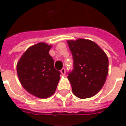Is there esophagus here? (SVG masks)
Masks as SVG:
<instances>
[{
  "label": "esophagus",
  "mask_w": 126,
  "mask_h": 126,
  "mask_svg": "<svg viewBox=\"0 0 126 126\" xmlns=\"http://www.w3.org/2000/svg\"><path fill=\"white\" fill-rule=\"evenodd\" d=\"M61 73L62 74H65V68H63V69H61Z\"/></svg>",
  "instance_id": "34e87169"
}]
</instances>
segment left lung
I'll list each match as a JSON object with an SVG mask.
<instances>
[{
    "label": "left lung",
    "instance_id": "obj_1",
    "mask_svg": "<svg viewBox=\"0 0 126 126\" xmlns=\"http://www.w3.org/2000/svg\"><path fill=\"white\" fill-rule=\"evenodd\" d=\"M67 44L74 60V69L67 76L72 92L79 98L92 97L105 82L109 71L108 57L90 40H67Z\"/></svg>",
    "mask_w": 126,
    "mask_h": 126
}]
</instances>
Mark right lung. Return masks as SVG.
I'll list each match as a JSON object with an SVG mask.
<instances>
[{
	"instance_id": "add662e5",
	"label": "right lung",
	"mask_w": 126,
	"mask_h": 126,
	"mask_svg": "<svg viewBox=\"0 0 126 126\" xmlns=\"http://www.w3.org/2000/svg\"><path fill=\"white\" fill-rule=\"evenodd\" d=\"M52 46L40 42L28 48L17 65L21 84L29 93L47 98L55 93L60 79V71L54 67L49 55Z\"/></svg>"
}]
</instances>
